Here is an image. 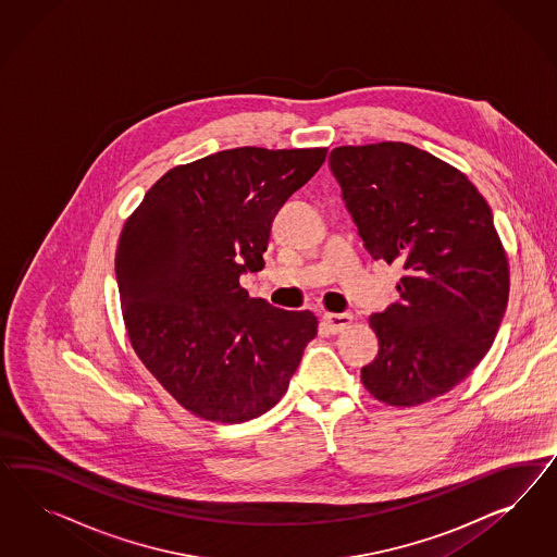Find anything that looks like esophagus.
Instances as JSON below:
<instances>
[{
  "mask_svg": "<svg viewBox=\"0 0 557 557\" xmlns=\"http://www.w3.org/2000/svg\"><path fill=\"white\" fill-rule=\"evenodd\" d=\"M354 321V317L349 314V312H343V314H333V312H326L324 317H322V322L326 324V329L333 333V335H337L341 331H345L349 324Z\"/></svg>",
  "mask_w": 557,
  "mask_h": 557,
  "instance_id": "34e87169",
  "label": "esophagus"
}]
</instances>
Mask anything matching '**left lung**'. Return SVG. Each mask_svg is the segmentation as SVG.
Listing matches in <instances>:
<instances>
[{"label": "left lung", "mask_w": 557, "mask_h": 557, "mask_svg": "<svg viewBox=\"0 0 557 557\" xmlns=\"http://www.w3.org/2000/svg\"><path fill=\"white\" fill-rule=\"evenodd\" d=\"M329 165L375 261L400 263V302L371 314V396L417 406L456 388L488 354L508 302V261L472 182L406 143L337 147Z\"/></svg>", "instance_id": "obj_1"}]
</instances>
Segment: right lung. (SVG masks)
<instances>
[{
	"mask_svg": "<svg viewBox=\"0 0 557 557\" xmlns=\"http://www.w3.org/2000/svg\"><path fill=\"white\" fill-rule=\"evenodd\" d=\"M326 149L240 147L169 169L124 222L122 317L138 359L191 414L245 422L282 400L317 337L310 310L251 298L271 222Z\"/></svg>",
	"mask_w": 557,
	"mask_h": 557,
	"instance_id": "right-lung-1",
	"label": "right lung"
}]
</instances>
